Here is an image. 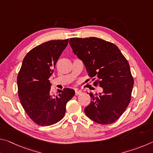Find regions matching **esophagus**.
<instances>
[{
	"instance_id": "esophagus-1",
	"label": "esophagus",
	"mask_w": 153,
	"mask_h": 153,
	"mask_svg": "<svg viewBox=\"0 0 153 153\" xmlns=\"http://www.w3.org/2000/svg\"><path fill=\"white\" fill-rule=\"evenodd\" d=\"M82 93V92L81 91V90H75V94H76V96H78V95H80Z\"/></svg>"
}]
</instances>
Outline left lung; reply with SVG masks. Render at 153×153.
Instances as JSON below:
<instances>
[{"instance_id": "left-lung-1", "label": "left lung", "mask_w": 153, "mask_h": 153, "mask_svg": "<svg viewBox=\"0 0 153 153\" xmlns=\"http://www.w3.org/2000/svg\"><path fill=\"white\" fill-rule=\"evenodd\" d=\"M73 52L84 63L88 76L102 88L84 108L88 117L100 124H111L120 118L131 100L134 86L129 65L116 45L100 38H74ZM89 81V79H88Z\"/></svg>"}]
</instances>
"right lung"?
Instances as JSON below:
<instances>
[{
    "mask_svg": "<svg viewBox=\"0 0 153 153\" xmlns=\"http://www.w3.org/2000/svg\"><path fill=\"white\" fill-rule=\"evenodd\" d=\"M69 39L51 40L32 48L23 60L17 82L23 108L33 122L48 126L63 118L66 105L75 94L70 88L51 92L49 77Z\"/></svg>",
    "mask_w": 153,
    "mask_h": 153,
    "instance_id": "obj_1",
    "label": "right lung"
}]
</instances>
